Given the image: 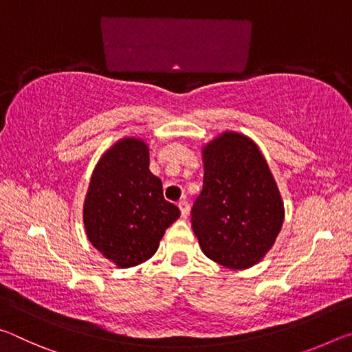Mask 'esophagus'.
<instances>
[{
    "mask_svg": "<svg viewBox=\"0 0 352 352\" xmlns=\"http://www.w3.org/2000/svg\"><path fill=\"white\" fill-rule=\"evenodd\" d=\"M178 208H180V212H182V217H186L188 212H189V204L186 200H180L178 201Z\"/></svg>",
    "mask_w": 352,
    "mask_h": 352,
    "instance_id": "1",
    "label": "esophagus"
}]
</instances>
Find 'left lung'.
<instances>
[{"instance_id": "left-lung-1", "label": "left lung", "mask_w": 352, "mask_h": 352, "mask_svg": "<svg viewBox=\"0 0 352 352\" xmlns=\"http://www.w3.org/2000/svg\"><path fill=\"white\" fill-rule=\"evenodd\" d=\"M204 189L192 206V231L206 258L228 269L258 264L284 222V204L256 142L223 132L201 148Z\"/></svg>"}]
</instances>
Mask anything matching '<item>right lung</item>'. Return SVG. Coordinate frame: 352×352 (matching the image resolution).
<instances>
[{
	"mask_svg": "<svg viewBox=\"0 0 352 352\" xmlns=\"http://www.w3.org/2000/svg\"><path fill=\"white\" fill-rule=\"evenodd\" d=\"M180 210L166 201L163 184L148 169V146L122 138L99 158L83 201V225L91 245L127 269L157 253Z\"/></svg>",
	"mask_w": 352,
	"mask_h": 352,
	"instance_id": "1",
	"label": "right lung"
}]
</instances>
